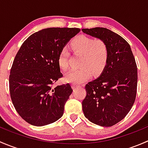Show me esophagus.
Listing matches in <instances>:
<instances>
[{
	"label": "esophagus",
	"instance_id": "esophagus-1",
	"mask_svg": "<svg viewBox=\"0 0 148 148\" xmlns=\"http://www.w3.org/2000/svg\"><path fill=\"white\" fill-rule=\"evenodd\" d=\"M80 85H79V84H72V88L73 89H77V88H79V87H80Z\"/></svg>",
	"mask_w": 148,
	"mask_h": 148
}]
</instances>
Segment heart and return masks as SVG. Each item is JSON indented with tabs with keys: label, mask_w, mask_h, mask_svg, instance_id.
Wrapping results in <instances>:
<instances>
[{
	"label": "heart",
	"mask_w": 148,
	"mask_h": 148,
	"mask_svg": "<svg viewBox=\"0 0 148 148\" xmlns=\"http://www.w3.org/2000/svg\"><path fill=\"white\" fill-rule=\"evenodd\" d=\"M71 49L75 54L82 55L79 69L72 70L66 75L65 81L77 84L89 79L94 74H99L107 65L110 56V49L105 41L95 39L85 35H79L71 40ZM70 53L64 47L60 51L58 56V64L63 71L69 69Z\"/></svg>",
	"instance_id": "b5f03b06"
}]
</instances>
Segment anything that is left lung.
Masks as SVG:
<instances>
[{
  "label": "left lung",
  "instance_id": "left-lung-1",
  "mask_svg": "<svg viewBox=\"0 0 148 148\" xmlns=\"http://www.w3.org/2000/svg\"><path fill=\"white\" fill-rule=\"evenodd\" d=\"M84 33L104 40L110 56L99 78L85 85L82 101L84 116L103 127L118 123L130 111L136 98L138 68L130 44L106 28H83Z\"/></svg>",
  "mask_w": 148,
  "mask_h": 148
}]
</instances>
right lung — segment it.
I'll return each instance as SVG.
<instances>
[{
    "mask_svg": "<svg viewBox=\"0 0 148 148\" xmlns=\"http://www.w3.org/2000/svg\"><path fill=\"white\" fill-rule=\"evenodd\" d=\"M80 31L77 28H48L34 33L16 53L9 76L10 98L26 122L44 126L58 120L72 92L69 84L56 87L63 77L58 64L60 51Z\"/></svg>",
    "mask_w": 148,
    "mask_h": 148,
    "instance_id": "add662e5",
    "label": "right lung"
}]
</instances>
